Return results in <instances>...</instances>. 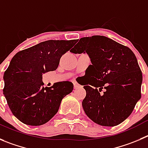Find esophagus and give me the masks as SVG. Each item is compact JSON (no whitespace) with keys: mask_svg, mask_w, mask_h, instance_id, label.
Returning a JSON list of instances; mask_svg holds the SVG:
<instances>
[{"mask_svg":"<svg viewBox=\"0 0 148 148\" xmlns=\"http://www.w3.org/2000/svg\"><path fill=\"white\" fill-rule=\"evenodd\" d=\"M73 85H74V88H78L81 87V86H80L76 81H73Z\"/></svg>","mask_w":148,"mask_h":148,"instance_id":"34e87169","label":"esophagus"}]
</instances>
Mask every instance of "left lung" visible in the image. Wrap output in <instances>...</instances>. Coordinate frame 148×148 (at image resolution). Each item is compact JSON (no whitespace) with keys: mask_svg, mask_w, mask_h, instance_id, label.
I'll return each mask as SVG.
<instances>
[{"mask_svg":"<svg viewBox=\"0 0 148 148\" xmlns=\"http://www.w3.org/2000/svg\"><path fill=\"white\" fill-rule=\"evenodd\" d=\"M70 51L86 52L92 64L84 84L86 96L82 105L87 116L101 126L120 124L141 98L143 74L133 51L102 36L81 38Z\"/></svg>","mask_w":148,"mask_h":148,"instance_id":"obj_1","label":"left lung"}]
</instances>
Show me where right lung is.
I'll use <instances>...</instances> for the list:
<instances>
[{
  "instance_id": "right-lung-1",
  "label": "right lung",
  "mask_w": 148,
  "mask_h": 148,
  "mask_svg": "<svg viewBox=\"0 0 148 148\" xmlns=\"http://www.w3.org/2000/svg\"><path fill=\"white\" fill-rule=\"evenodd\" d=\"M77 40H49L16 53L4 73V96L15 117L29 126H40L58 112L73 84L61 81L44 87L43 73L58 67L62 56Z\"/></svg>"
}]
</instances>
